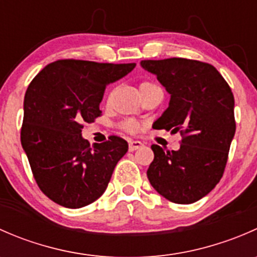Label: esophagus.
Instances as JSON below:
<instances>
[{"label": "esophagus", "instance_id": "esophagus-1", "mask_svg": "<svg viewBox=\"0 0 257 257\" xmlns=\"http://www.w3.org/2000/svg\"><path fill=\"white\" fill-rule=\"evenodd\" d=\"M143 145V143L139 141H131L129 142V152H134V150L139 149Z\"/></svg>", "mask_w": 257, "mask_h": 257}]
</instances>
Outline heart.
Instances as JSON below:
<instances>
[{"label": "heart", "instance_id": "heart-1", "mask_svg": "<svg viewBox=\"0 0 257 257\" xmlns=\"http://www.w3.org/2000/svg\"><path fill=\"white\" fill-rule=\"evenodd\" d=\"M149 84H152V83H149V82L141 83V84H139V89H142V88L145 87V85H149ZM123 128L128 132H137L139 129V124L136 123V121H133V120H128L123 124Z\"/></svg>", "mask_w": 257, "mask_h": 257}]
</instances>
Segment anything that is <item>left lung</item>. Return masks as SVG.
Returning <instances> with one entry per match:
<instances>
[{
	"label": "left lung",
	"instance_id": "8db88e82",
	"mask_svg": "<svg viewBox=\"0 0 257 257\" xmlns=\"http://www.w3.org/2000/svg\"><path fill=\"white\" fill-rule=\"evenodd\" d=\"M170 94L169 107L153 128L183 136L180 149L152 145L148 168L153 188L169 201L191 204L216 186L235 136L234 94L214 66L186 58L142 61Z\"/></svg>",
	"mask_w": 257,
	"mask_h": 257
}]
</instances>
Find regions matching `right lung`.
<instances>
[{
    "label": "right lung",
    "mask_w": 257,
    "mask_h": 257,
    "mask_svg": "<svg viewBox=\"0 0 257 257\" xmlns=\"http://www.w3.org/2000/svg\"><path fill=\"white\" fill-rule=\"evenodd\" d=\"M134 67L61 59L46 66L28 85L21 144L38 186L54 203L83 208L107 189L128 143L112 136L90 147L82 137V124L100 115L105 87Z\"/></svg>",
    "instance_id": "add662e5"
}]
</instances>
